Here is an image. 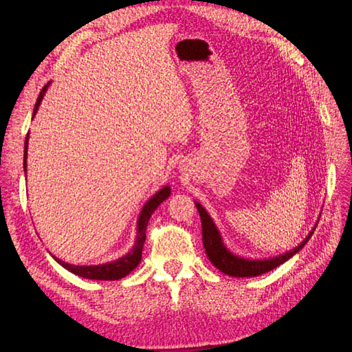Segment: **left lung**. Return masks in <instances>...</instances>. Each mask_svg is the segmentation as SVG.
<instances>
[{"mask_svg": "<svg viewBox=\"0 0 352 352\" xmlns=\"http://www.w3.org/2000/svg\"><path fill=\"white\" fill-rule=\"evenodd\" d=\"M195 206H197V210H198L199 217H201L202 243H204L208 260L220 272H223L225 274H229V276H233V278H254V276H260V274L267 273L276 267H279L280 264H283L285 261L294 257V255L304 247V245L308 242V239L311 238L313 232L316 230V228H314L310 233H308L305 239L300 245H298V247H295L294 250L287 251L282 255H278V257L264 258V260L242 258V257H239V255H235L226 248V245L223 243L219 229L216 228L214 221H212V219L210 217L206 208L197 201H195Z\"/></svg>", "mask_w": 352, "mask_h": 352, "instance_id": "obj_1", "label": "left lung"}]
</instances>
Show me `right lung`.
<instances>
[{
	"mask_svg": "<svg viewBox=\"0 0 352 352\" xmlns=\"http://www.w3.org/2000/svg\"><path fill=\"white\" fill-rule=\"evenodd\" d=\"M48 82L42 91L39 92V97L36 100L35 104V109H34V116L35 117L38 109H39V104L44 98V95L50 87ZM28 141H29V135L26 136V141H25V155H23V168L26 172V158H28ZM170 192H172V189L170 186H164L163 189H160L155 195H153L150 199L145 202V206L141 210V214L140 219H138V229H136V241L133 248L127 252L123 257L117 258L114 261L110 263H105V264H97V265H74V264H69L61 261L60 258L54 257L52 255V258H54L60 265H63L66 270L72 272L73 274H78L80 278L85 279H92V280H119L122 278H124L126 274H129L138 264H140L141 258H142V248H144V242H145V232H146V226H148V221H150V217L153 212L155 211V208L162 204L164 199L168 198Z\"/></svg>",
	"mask_w": 352,
	"mask_h": 352,
	"instance_id": "obj_1",
	"label": "right lung"
}]
</instances>
